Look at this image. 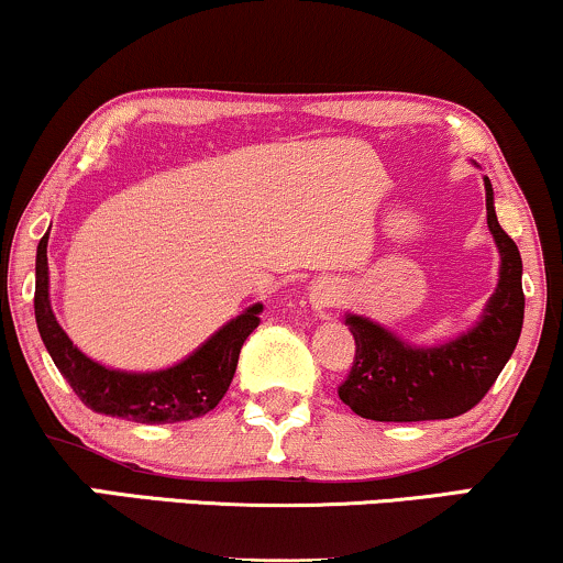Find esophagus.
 <instances>
[{
  "label": "esophagus",
  "instance_id": "34e87169",
  "mask_svg": "<svg viewBox=\"0 0 563 563\" xmlns=\"http://www.w3.org/2000/svg\"><path fill=\"white\" fill-rule=\"evenodd\" d=\"M343 299V290L338 286V280L333 277H322V280L311 283L309 288V303L314 311H324L330 307H335V303H341Z\"/></svg>",
  "mask_w": 563,
  "mask_h": 563
}]
</instances>
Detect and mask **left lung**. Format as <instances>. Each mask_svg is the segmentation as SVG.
Masks as SVG:
<instances>
[{
  "label": "left lung",
  "instance_id": "left-lung-1",
  "mask_svg": "<svg viewBox=\"0 0 563 563\" xmlns=\"http://www.w3.org/2000/svg\"><path fill=\"white\" fill-rule=\"evenodd\" d=\"M483 180L487 228L500 254L498 286L483 314L466 333L438 346L401 341L369 317H343L356 341V356L338 396L354 415L375 422H424L464 415L483 401L517 349L525 322L521 256L517 243L498 225L490 180Z\"/></svg>",
  "mask_w": 563,
  "mask_h": 563
}]
</instances>
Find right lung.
I'll return each instance as SVG.
<instances>
[{"instance_id":"1","label":"right lung","mask_w":563,"mask_h":563,"mask_svg":"<svg viewBox=\"0 0 563 563\" xmlns=\"http://www.w3.org/2000/svg\"><path fill=\"white\" fill-rule=\"evenodd\" d=\"M49 233L38 241L36 252V324L52 362L76 390L88 409L107 417H123L141 424L186 422L205 417L222 401L239 367L243 341L260 324L262 303H252L239 317L222 324L194 354L173 367L154 372H125L93 362L59 328L49 299V262H46Z\"/></svg>"}]
</instances>
